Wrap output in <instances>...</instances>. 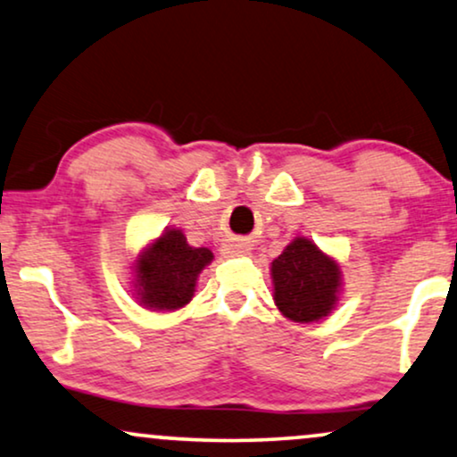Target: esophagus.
<instances>
[{
    "mask_svg": "<svg viewBox=\"0 0 457 457\" xmlns=\"http://www.w3.org/2000/svg\"><path fill=\"white\" fill-rule=\"evenodd\" d=\"M250 250L252 247L245 244V241H239V239H235L233 244L228 245V252L230 254H237V256H245V254H250Z\"/></svg>",
    "mask_w": 457,
    "mask_h": 457,
    "instance_id": "34e87169",
    "label": "esophagus"
}]
</instances>
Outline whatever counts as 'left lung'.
I'll list each match as a JSON object with an SVG mask.
<instances>
[{
	"mask_svg": "<svg viewBox=\"0 0 457 457\" xmlns=\"http://www.w3.org/2000/svg\"><path fill=\"white\" fill-rule=\"evenodd\" d=\"M273 301L284 318L320 322L335 312L343 290L341 264L312 239L295 237L271 262Z\"/></svg>",
	"mask_w": 457,
	"mask_h": 457,
	"instance_id": "8db88e82",
	"label": "left lung"
}]
</instances>
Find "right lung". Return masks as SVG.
Wrapping results in <instances>:
<instances>
[{
	"label": "right lung",
	"instance_id": "right-lung-1",
	"mask_svg": "<svg viewBox=\"0 0 457 457\" xmlns=\"http://www.w3.org/2000/svg\"><path fill=\"white\" fill-rule=\"evenodd\" d=\"M212 261V250L193 247L182 228L167 227L135 256L133 298L150 312H178L193 301L196 278Z\"/></svg>",
	"mask_w": 457,
	"mask_h": 457
}]
</instances>
